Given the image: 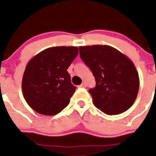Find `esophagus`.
<instances>
[{"label":"esophagus","instance_id":"esophagus-1","mask_svg":"<svg viewBox=\"0 0 156 156\" xmlns=\"http://www.w3.org/2000/svg\"><path fill=\"white\" fill-rule=\"evenodd\" d=\"M79 87H86V84L85 83H82V84H81Z\"/></svg>","mask_w":156,"mask_h":156}]
</instances>
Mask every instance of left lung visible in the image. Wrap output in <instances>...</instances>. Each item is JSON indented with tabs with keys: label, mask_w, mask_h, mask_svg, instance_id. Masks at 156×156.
Instances as JSON below:
<instances>
[{
	"label": "left lung",
	"mask_w": 156,
	"mask_h": 156,
	"mask_svg": "<svg viewBox=\"0 0 156 156\" xmlns=\"http://www.w3.org/2000/svg\"><path fill=\"white\" fill-rule=\"evenodd\" d=\"M79 53L95 78L96 86L89 93L96 107L109 115L127 111L134 103L140 86L132 61L107 45L79 47Z\"/></svg>",
	"instance_id": "left-lung-1"
}]
</instances>
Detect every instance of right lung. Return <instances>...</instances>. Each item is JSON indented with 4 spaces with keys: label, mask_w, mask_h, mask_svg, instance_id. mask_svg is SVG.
<instances>
[{
    "label": "right lung",
    "mask_w": 156,
    "mask_h": 156,
    "mask_svg": "<svg viewBox=\"0 0 156 156\" xmlns=\"http://www.w3.org/2000/svg\"><path fill=\"white\" fill-rule=\"evenodd\" d=\"M78 53L77 47H53L29 61L22 89L30 107L40 114L54 115L68 106L76 87L67 69Z\"/></svg>",
    "instance_id": "right-lung-1"
}]
</instances>
